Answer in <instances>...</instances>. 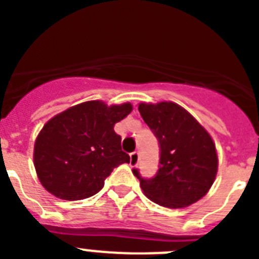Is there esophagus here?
I'll list each match as a JSON object with an SVG mask.
<instances>
[{"instance_id": "esophagus-1", "label": "esophagus", "mask_w": 259, "mask_h": 259, "mask_svg": "<svg viewBox=\"0 0 259 259\" xmlns=\"http://www.w3.org/2000/svg\"><path fill=\"white\" fill-rule=\"evenodd\" d=\"M130 161H131V166H136L139 162V152H134L130 154Z\"/></svg>"}]
</instances>
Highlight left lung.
Returning a JSON list of instances; mask_svg holds the SVG:
<instances>
[{
	"instance_id": "obj_1",
	"label": "left lung",
	"mask_w": 259,
	"mask_h": 259,
	"mask_svg": "<svg viewBox=\"0 0 259 259\" xmlns=\"http://www.w3.org/2000/svg\"><path fill=\"white\" fill-rule=\"evenodd\" d=\"M139 111L159 144V168L145 179V196L164 207H187L202 198L215 180L218 157L212 139L185 109L174 102L140 104Z\"/></svg>"
}]
</instances>
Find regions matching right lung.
<instances>
[{
  "label": "right lung",
  "mask_w": 259,
  "mask_h": 259,
  "mask_svg": "<svg viewBox=\"0 0 259 259\" xmlns=\"http://www.w3.org/2000/svg\"><path fill=\"white\" fill-rule=\"evenodd\" d=\"M131 111V104L107 106L88 101L50 119L38 134L33 152L42 187L67 201L83 200L101 191L111 171L130 162L114 125Z\"/></svg>",
  "instance_id": "right-lung-1"
}]
</instances>
